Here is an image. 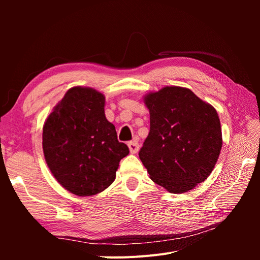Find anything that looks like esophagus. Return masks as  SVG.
<instances>
[{
  "instance_id": "esophagus-1",
  "label": "esophagus",
  "mask_w": 260,
  "mask_h": 260,
  "mask_svg": "<svg viewBox=\"0 0 260 260\" xmlns=\"http://www.w3.org/2000/svg\"><path fill=\"white\" fill-rule=\"evenodd\" d=\"M128 146H129V151H130L131 154L138 153V151H139V143H138V141H136V140L131 141V142L128 143Z\"/></svg>"
}]
</instances>
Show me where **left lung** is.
<instances>
[{"label": "left lung", "instance_id": "left-lung-1", "mask_svg": "<svg viewBox=\"0 0 260 260\" xmlns=\"http://www.w3.org/2000/svg\"><path fill=\"white\" fill-rule=\"evenodd\" d=\"M151 128L139 157L155 183L181 194L205 181L222 147L216 109L186 88L145 95Z\"/></svg>", "mask_w": 260, "mask_h": 260}]
</instances>
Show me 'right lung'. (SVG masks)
Wrapping results in <instances>:
<instances>
[{"label":"right lung","instance_id":"obj_1","mask_svg":"<svg viewBox=\"0 0 260 260\" xmlns=\"http://www.w3.org/2000/svg\"><path fill=\"white\" fill-rule=\"evenodd\" d=\"M105 96L92 88L69 89L45 120L42 146L58 183L78 196L104 191L129 148L117 140L104 112Z\"/></svg>","mask_w":260,"mask_h":260}]
</instances>
